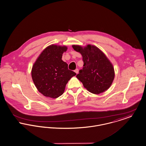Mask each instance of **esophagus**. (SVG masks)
Returning <instances> with one entry per match:
<instances>
[{"label":"esophagus","instance_id":"1","mask_svg":"<svg viewBox=\"0 0 146 146\" xmlns=\"http://www.w3.org/2000/svg\"><path fill=\"white\" fill-rule=\"evenodd\" d=\"M74 72H76V74H78V72H79V69H76L74 70Z\"/></svg>","mask_w":146,"mask_h":146}]
</instances>
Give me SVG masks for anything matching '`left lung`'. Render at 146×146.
<instances>
[{
	"label": "left lung",
	"mask_w": 146,
	"mask_h": 146,
	"mask_svg": "<svg viewBox=\"0 0 146 146\" xmlns=\"http://www.w3.org/2000/svg\"><path fill=\"white\" fill-rule=\"evenodd\" d=\"M72 47L83 57V68L79 70L76 77L84 88L95 94L108 90L114 79L115 72L105 54L97 47L91 44L84 47L73 45Z\"/></svg>",
	"instance_id": "8db88e82"
}]
</instances>
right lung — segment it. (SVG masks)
I'll use <instances>...</instances> for the list:
<instances>
[{"label": "right lung", "instance_id": "add662e5", "mask_svg": "<svg viewBox=\"0 0 146 146\" xmlns=\"http://www.w3.org/2000/svg\"><path fill=\"white\" fill-rule=\"evenodd\" d=\"M67 46L52 44L47 47L35 62L31 76L38 91L46 97L57 98L63 94L68 80L76 73L68 68L62 60Z\"/></svg>", "mask_w": 146, "mask_h": 146}]
</instances>
